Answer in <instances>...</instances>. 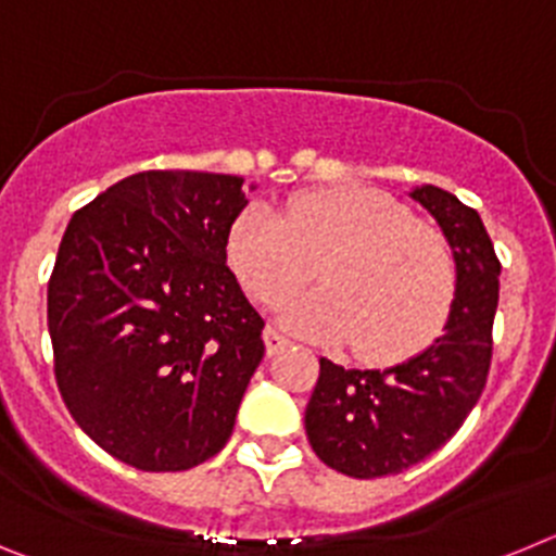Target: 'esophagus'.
<instances>
[{
  "label": "esophagus",
  "instance_id": "esophagus-1",
  "mask_svg": "<svg viewBox=\"0 0 556 556\" xmlns=\"http://www.w3.org/2000/svg\"><path fill=\"white\" fill-rule=\"evenodd\" d=\"M287 345H289V339L283 337V333H278L275 328H264V348H267V356L281 353Z\"/></svg>",
  "mask_w": 556,
  "mask_h": 556
}]
</instances>
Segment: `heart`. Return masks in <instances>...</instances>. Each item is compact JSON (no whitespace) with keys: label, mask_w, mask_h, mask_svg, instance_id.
<instances>
[{"label":"heart","mask_w":556,"mask_h":556,"mask_svg":"<svg viewBox=\"0 0 556 556\" xmlns=\"http://www.w3.org/2000/svg\"><path fill=\"white\" fill-rule=\"evenodd\" d=\"M228 262L258 303H281L317 264L320 287L287 303L281 323L320 342H353L358 358L392 365L437 337L454 301L445 236L365 186L301 194L287 214L253 203L228 233Z\"/></svg>","instance_id":"1"}]
</instances>
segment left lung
Masks as SVG:
<instances>
[{
	"label": "left lung",
	"mask_w": 556,
	"mask_h": 556,
	"mask_svg": "<svg viewBox=\"0 0 556 556\" xmlns=\"http://www.w3.org/2000/svg\"><path fill=\"white\" fill-rule=\"evenodd\" d=\"M443 230L456 289L443 333L384 370H345L320 358L306 434L328 468L353 479L401 473L443 448L479 401L493 356L501 264L473 208L437 186L409 191Z\"/></svg>",
	"instance_id": "1"
}]
</instances>
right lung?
Wrapping results in <instances>:
<instances>
[{"mask_svg":"<svg viewBox=\"0 0 556 556\" xmlns=\"http://www.w3.org/2000/svg\"><path fill=\"white\" fill-rule=\"evenodd\" d=\"M244 178L152 169L63 233L47 320L63 404L102 451L152 473L225 448L264 358V320L228 267Z\"/></svg>","mask_w":556,"mask_h":556,"instance_id":"1","label":"right lung"}]
</instances>
